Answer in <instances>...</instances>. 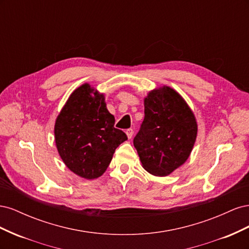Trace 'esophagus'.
I'll return each mask as SVG.
<instances>
[{"instance_id":"esophagus-1","label":"esophagus","mask_w":249,"mask_h":249,"mask_svg":"<svg viewBox=\"0 0 249 249\" xmlns=\"http://www.w3.org/2000/svg\"><path fill=\"white\" fill-rule=\"evenodd\" d=\"M125 133H126V136H127V138H129V139H131V138L133 137V134H134V130H133V129H127V130L125 131Z\"/></svg>"}]
</instances>
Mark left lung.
I'll return each instance as SVG.
<instances>
[{"mask_svg":"<svg viewBox=\"0 0 249 249\" xmlns=\"http://www.w3.org/2000/svg\"><path fill=\"white\" fill-rule=\"evenodd\" d=\"M196 134L195 117L183 97L164 86L145 97L144 119L133 142L144 169L165 177L189 158Z\"/></svg>","mask_w":249,"mask_h":249,"instance_id":"left-lung-1","label":"left lung"}]
</instances>
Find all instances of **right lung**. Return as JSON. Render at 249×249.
Here are the masks:
<instances>
[{"mask_svg": "<svg viewBox=\"0 0 249 249\" xmlns=\"http://www.w3.org/2000/svg\"><path fill=\"white\" fill-rule=\"evenodd\" d=\"M114 124L103 94L88 84L74 90L55 124L57 149L66 166L87 179L101 177L115 149L127 139Z\"/></svg>", "mask_w": 249, "mask_h": 249, "instance_id": "right-lung-1", "label": "right lung"}]
</instances>
